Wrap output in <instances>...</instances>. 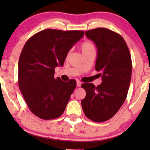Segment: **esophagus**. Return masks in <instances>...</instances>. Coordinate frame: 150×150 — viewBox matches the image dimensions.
Segmentation results:
<instances>
[{
    "mask_svg": "<svg viewBox=\"0 0 150 150\" xmlns=\"http://www.w3.org/2000/svg\"><path fill=\"white\" fill-rule=\"evenodd\" d=\"M81 85H82V83H81V82L80 81H77V87H80V86H81Z\"/></svg>",
    "mask_w": 150,
    "mask_h": 150,
    "instance_id": "obj_1",
    "label": "esophagus"
}]
</instances>
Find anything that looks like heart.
Wrapping results in <instances>:
<instances>
[{"label":"heart","instance_id":"heart-1","mask_svg":"<svg viewBox=\"0 0 150 150\" xmlns=\"http://www.w3.org/2000/svg\"><path fill=\"white\" fill-rule=\"evenodd\" d=\"M81 50H82V53H85L89 51H95V46L92 42H84L81 44Z\"/></svg>","mask_w":150,"mask_h":150}]
</instances>
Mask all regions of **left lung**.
<instances>
[{
    "label": "left lung",
    "instance_id": "8db88e82",
    "mask_svg": "<svg viewBox=\"0 0 150 150\" xmlns=\"http://www.w3.org/2000/svg\"><path fill=\"white\" fill-rule=\"evenodd\" d=\"M97 48L95 69L102 82L95 87L84 83L86 97L81 101L82 110L89 119L104 122L112 118L126 99L132 74L130 53L123 38L106 28L85 32Z\"/></svg>",
    "mask_w": 150,
    "mask_h": 150
}]
</instances>
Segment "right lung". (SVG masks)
I'll use <instances>...</instances> for the list:
<instances>
[{"instance_id":"1","label":"right lung","mask_w":150,"mask_h":150,"mask_svg":"<svg viewBox=\"0 0 150 150\" xmlns=\"http://www.w3.org/2000/svg\"><path fill=\"white\" fill-rule=\"evenodd\" d=\"M84 36L82 31L47 29L27 40L19 58L18 85L32 113L44 120L64 112L76 81L54 78L55 68L63 66L70 49Z\"/></svg>"}]
</instances>
